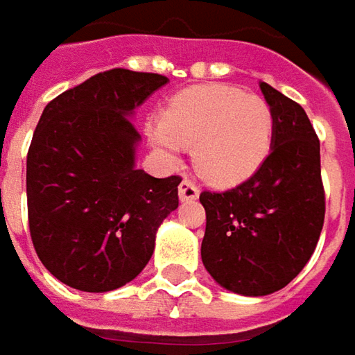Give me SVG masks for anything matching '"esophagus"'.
I'll return each instance as SVG.
<instances>
[{"instance_id":"esophagus-1","label":"esophagus","mask_w":355,"mask_h":355,"mask_svg":"<svg viewBox=\"0 0 355 355\" xmlns=\"http://www.w3.org/2000/svg\"><path fill=\"white\" fill-rule=\"evenodd\" d=\"M178 196H180V200H196L198 198V187L192 180L184 178L178 184Z\"/></svg>"}]
</instances>
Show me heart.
Wrapping results in <instances>:
<instances>
[{
	"instance_id": "b5f03b06",
	"label": "heart",
	"mask_w": 355,
	"mask_h": 355,
	"mask_svg": "<svg viewBox=\"0 0 355 355\" xmlns=\"http://www.w3.org/2000/svg\"><path fill=\"white\" fill-rule=\"evenodd\" d=\"M273 112L269 104L238 88L212 84L177 94L163 121L149 128V139L168 161L192 147L194 166L216 187L250 178L271 149Z\"/></svg>"
}]
</instances>
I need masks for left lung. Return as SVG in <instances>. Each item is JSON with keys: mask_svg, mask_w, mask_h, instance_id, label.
<instances>
[{"mask_svg": "<svg viewBox=\"0 0 355 355\" xmlns=\"http://www.w3.org/2000/svg\"><path fill=\"white\" fill-rule=\"evenodd\" d=\"M273 112L271 153L236 189L200 194L202 263L220 287L265 297L299 275L324 224L320 141L297 102L259 84Z\"/></svg>", "mask_w": 355, "mask_h": 355, "instance_id": "left-lung-1", "label": "left lung"}]
</instances>
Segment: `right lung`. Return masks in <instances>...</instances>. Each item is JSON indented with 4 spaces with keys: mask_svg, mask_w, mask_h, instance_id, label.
I'll list each match as a JSON object with an SVG mask.
<instances>
[{
    "mask_svg": "<svg viewBox=\"0 0 355 355\" xmlns=\"http://www.w3.org/2000/svg\"><path fill=\"white\" fill-rule=\"evenodd\" d=\"M166 82L114 68L44 107L27 153L29 230L39 259L68 287L107 293L133 281L178 208L180 177L135 166L131 116Z\"/></svg>",
    "mask_w": 355,
    "mask_h": 355,
    "instance_id": "obj_1",
    "label": "right lung"
}]
</instances>
